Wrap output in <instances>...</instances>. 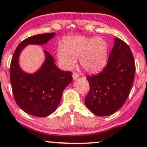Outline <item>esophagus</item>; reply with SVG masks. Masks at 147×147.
Returning a JSON list of instances; mask_svg holds the SVG:
<instances>
[{
	"label": "esophagus",
	"mask_w": 147,
	"mask_h": 147,
	"mask_svg": "<svg viewBox=\"0 0 147 147\" xmlns=\"http://www.w3.org/2000/svg\"><path fill=\"white\" fill-rule=\"evenodd\" d=\"M72 78H73L74 80H75V79H78V78H79V77L78 74H77V72H74L73 73H72Z\"/></svg>",
	"instance_id": "obj_1"
}]
</instances>
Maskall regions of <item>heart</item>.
Returning <instances> with one entry per match:
<instances>
[{"label": "heart", "mask_w": 147, "mask_h": 147, "mask_svg": "<svg viewBox=\"0 0 147 147\" xmlns=\"http://www.w3.org/2000/svg\"><path fill=\"white\" fill-rule=\"evenodd\" d=\"M63 45L57 48V57L65 70L73 68L77 57L82 68L88 73L101 71L106 65L109 44L101 37H67L63 40Z\"/></svg>", "instance_id": "heart-1"}]
</instances>
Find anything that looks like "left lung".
Returning <instances> with one entry per match:
<instances>
[{
    "label": "left lung",
    "mask_w": 147,
    "mask_h": 147,
    "mask_svg": "<svg viewBox=\"0 0 147 147\" xmlns=\"http://www.w3.org/2000/svg\"><path fill=\"white\" fill-rule=\"evenodd\" d=\"M136 73L131 49L116 37L107 65L100 73L86 77L90 90L85 99L88 109L96 115L113 114L129 97Z\"/></svg>",
    "instance_id": "obj_1"
}]
</instances>
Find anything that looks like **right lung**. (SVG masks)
Masks as SVG:
<instances>
[{"label":"right lung","instance_id":"add662e5","mask_svg":"<svg viewBox=\"0 0 147 147\" xmlns=\"http://www.w3.org/2000/svg\"><path fill=\"white\" fill-rule=\"evenodd\" d=\"M55 35L46 33L27 38L16 48L10 64V82L15 101L23 111L36 117H46L56 110L64 89L72 81V72L57 68L53 57L45 50L44 63L33 74L21 70L18 57L28 45L45 44Z\"/></svg>","mask_w":147,"mask_h":147}]
</instances>
